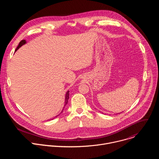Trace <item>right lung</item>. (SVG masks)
<instances>
[{
    "label": "right lung",
    "instance_id": "1",
    "mask_svg": "<svg viewBox=\"0 0 159 159\" xmlns=\"http://www.w3.org/2000/svg\"><path fill=\"white\" fill-rule=\"evenodd\" d=\"M26 43V40H22V41H20V43H19V45L17 46V48H16V51L15 52H16L20 47H21L22 45H24V44H25ZM65 104H64V107H63V109H62V111H61V112L60 113L59 115H57L55 118H57V117H58V116H60V114H61L62 113V112L63 111V109H64V108H65V106L67 104V103H68V101H69V90H68V91L66 93V94H65ZM54 118H53V119H54ZM53 119H52V120H53Z\"/></svg>",
    "mask_w": 159,
    "mask_h": 159
}]
</instances>
